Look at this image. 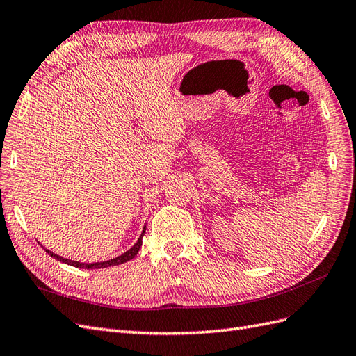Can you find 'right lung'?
I'll return each mask as SVG.
<instances>
[{
	"label": "right lung",
	"instance_id": "obj_1",
	"mask_svg": "<svg viewBox=\"0 0 356 356\" xmlns=\"http://www.w3.org/2000/svg\"><path fill=\"white\" fill-rule=\"evenodd\" d=\"M144 234H145V225H144V230H143L141 236H139V239L136 241V243L131 248V250L123 252L122 255H118V257H115V258H111V260H108V261L80 263V261L70 260V258H63V257H60V255H58V254H55V252H51V251H49V250H46V252H47L50 257L56 258V260L60 261V263H65V264H68V266H74V267H79V268H104V267H111V266H118V264H123V263H126V261H129V260H132V258L138 254L139 248H141V245H143V236H144Z\"/></svg>",
	"mask_w": 356,
	"mask_h": 356
}]
</instances>
